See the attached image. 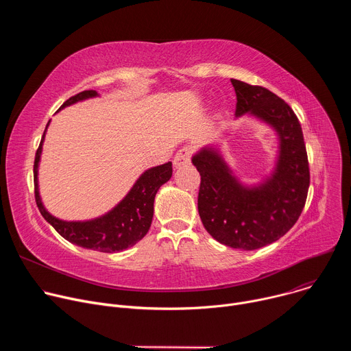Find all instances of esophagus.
<instances>
[{
	"mask_svg": "<svg viewBox=\"0 0 351 351\" xmlns=\"http://www.w3.org/2000/svg\"><path fill=\"white\" fill-rule=\"evenodd\" d=\"M190 154H191L190 148H187V147L180 148L179 152L176 153L175 158H173V165H175V168H182V167L190 164Z\"/></svg>",
	"mask_w": 351,
	"mask_h": 351,
	"instance_id": "esophagus-1",
	"label": "esophagus"
}]
</instances>
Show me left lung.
I'll use <instances>...</instances> for the list:
<instances>
[{
  "instance_id": "8db88e82",
  "label": "left lung",
  "mask_w": 351,
  "mask_h": 351,
  "mask_svg": "<svg viewBox=\"0 0 351 351\" xmlns=\"http://www.w3.org/2000/svg\"><path fill=\"white\" fill-rule=\"evenodd\" d=\"M236 91V119L248 115L276 136L274 167L256 183L241 182L226 162L219 144L193 156L202 175L198 214L207 232L232 248H261L280 239L302 214L310 171L302 125L293 110L272 91L230 79Z\"/></svg>"
}]
</instances>
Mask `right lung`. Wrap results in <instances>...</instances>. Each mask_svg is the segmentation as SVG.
<instances>
[{
  "mask_svg": "<svg viewBox=\"0 0 351 351\" xmlns=\"http://www.w3.org/2000/svg\"><path fill=\"white\" fill-rule=\"evenodd\" d=\"M98 95L99 94L95 90L82 91L66 99L60 110ZM48 126L49 121L45 126L34 158V197L43 218L68 241L83 248L94 250V252L118 253L134 245L147 234L149 226H152L154 198L160 187L171 179L172 162L144 171L128 194L104 215L87 221H64L48 213L43 204L38 189V165Z\"/></svg>",
  "mask_w": 351,
  "mask_h": 351,
  "instance_id": "add662e5",
  "label": "right lung"
}]
</instances>
